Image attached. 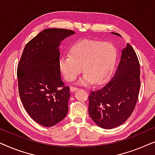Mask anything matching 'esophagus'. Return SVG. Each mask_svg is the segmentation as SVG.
<instances>
[{
	"instance_id": "obj_1",
	"label": "esophagus",
	"mask_w": 155,
	"mask_h": 155,
	"mask_svg": "<svg viewBox=\"0 0 155 155\" xmlns=\"http://www.w3.org/2000/svg\"><path fill=\"white\" fill-rule=\"evenodd\" d=\"M78 88H77V87H74V86H71L70 87V91H71V92H74V91H77L78 90Z\"/></svg>"
}]
</instances>
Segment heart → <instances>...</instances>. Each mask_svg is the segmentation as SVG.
<instances>
[{
  "label": "heart",
  "mask_w": 155,
  "mask_h": 155,
  "mask_svg": "<svg viewBox=\"0 0 155 155\" xmlns=\"http://www.w3.org/2000/svg\"><path fill=\"white\" fill-rule=\"evenodd\" d=\"M117 49L112 43L97 40H84L71 46L69 55L61 57L59 67L67 81L75 80L81 72L78 83L100 84L110 77L116 64Z\"/></svg>",
  "instance_id": "obj_1"
}]
</instances>
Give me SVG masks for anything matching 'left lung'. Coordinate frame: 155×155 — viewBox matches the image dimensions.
<instances>
[{"label": "left lung", "instance_id": "obj_1", "mask_svg": "<svg viewBox=\"0 0 155 155\" xmlns=\"http://www.w3.org/2000/svg\"><path fill=\"white\" fill-rule=\"evenodd\" d=\"M140 74L138 57L127 43L112 78L100 88L91 91L88 96L89 115L97 126L111 129L127 120L138 98Z\"/></svg>", "mask_w": 155, "mask_h": 155}]
</instances>
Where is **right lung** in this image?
<instances>
[{
  "mask_svg": "<svg viewBox=\"0 0 155 155\" xmlns=\"http://www.w3.org/2000/svg\"><path fill=\"white\" fill-rule=\"evenodd\" d=\"M72 30L46 29L27 43L17 66L20 100L32 119L45 127L66 117L69 87L61 79V41L74 34Z\"/></svg>",
  "mask_w": 155,
  "mask_h": 155,
  "instance_id": "add662e5",
  "label": "right lung"
}]
</instances>
